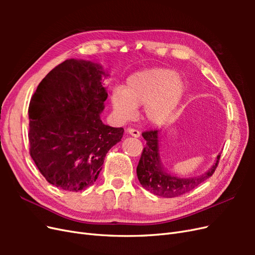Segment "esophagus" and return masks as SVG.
I'll return each mask as SVG.
<instances>
[{
	"mask_svg": "<svg viewBox=\"0 0 255 255\" xmlns=\"http://www.w3.org/2000/svg\"><path fill=\"white\" fill-rule=\"evenodd\" d=\"M128 133L129 134V135H132L133 137H136V138H138L140 136V132L139 130H137V129H135V128H128Z\"/></svg>",
	"mask_w": 255,
	"mask_h": 255,
	"instance_id": "esophagus-1",
	"label": "esophagus"
}]
</instances>
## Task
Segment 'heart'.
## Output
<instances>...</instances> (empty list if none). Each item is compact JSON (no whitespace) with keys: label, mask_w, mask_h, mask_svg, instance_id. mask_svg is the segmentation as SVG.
<instances>
[{"label":"heart","mask_w":255,"mask_h":255,"mask_svg":"<svg viewBox=\"0 0 255 255\" xmlns=\"http://www.w3.org/2000/svg\"><path fill=\"white\" fill-rule=\"evenodd\" d=\"M184 92L185 84L173 70L152 68L130 75L125 89L116 87L111 98L120 119L134 118L137 107L143 105L145 120L153 126H163L172 117Z\"/></svg>","instance_id":"b5f03b06"}]
</instances>
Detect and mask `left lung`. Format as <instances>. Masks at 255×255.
I'll list each match as a JSON object with an SVG mask.
<instances>
[{
	"mask_svg": "<svg viewBox=\"0 0 255 255\" xmlns=\"http://www.w3.org/2000/svg\"><path fill=\"white\" fill-rule=\"evenodd\" d=\"M142 137L146 143L137 166V177L144 189L156 196L174 198L186 194L206 181L208 177H211L218 166L220 154L217 156L215 164L200 176L181 179V177L168 174L164 171L159 157L158 130H146L142 133Z\"/></svg>",
	"mask_w": 255,
	"mask_h": 255,
	"instance_id": "8db88e82",
	"label": "left lung"
}]
</instances>
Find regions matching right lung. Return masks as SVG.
Returning a JSON list of instances; mask_svg holds the SVG:
<instances>
[{"label": "right lung", "mask_w": 255, "mask_h": 255, "mask_svg": "<svg viewBox=\"0 0 255 255\" xmlns=\"http://www.w3.org/2000/svg\"><path fill=\"white\" fill-rule=\"evenodd\" d=\"M102 67L67 59L38 85L28 106L29 154L50 184L79 191L98 179L125 129L100 119L107 91Z\"/></svg>", "instance_id": "right-lung-1"}]
</instances>
